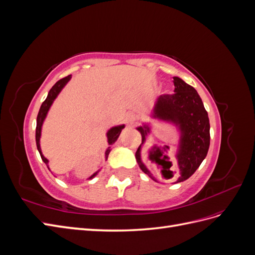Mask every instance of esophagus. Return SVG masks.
<instances>
[{
    "label": "esophagus",
    "instance_id": "1",
    "mask_svg": "<svg viewBox=\"0 0 255 255\" xmlns=\"http://www.w3.org/2000/svg\"><path fill=\"white\" fill-rule=\"evenodd\" d=\"M135 120H136V118H135V115L133 113L127 114V121L128 123H130V125H133V123L135 122Z\"/></svg>",
    "mask_w": 255,
    "mask_h": 255
}]
</instances>
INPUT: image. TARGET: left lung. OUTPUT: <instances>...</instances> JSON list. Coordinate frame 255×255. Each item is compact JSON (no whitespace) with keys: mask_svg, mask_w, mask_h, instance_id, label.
<instances>
[{"mask_svg":"<svg viewBox=\"0 0 255 255\" xmlns=\"http://www.w3.org/2000/svg\"><path fill=\"white\" fill-rule=\"evenodd\" d=\"M173 84L174 94L163 95L157 99L152 117L172 122L180 129V148L176 154L179 176L175 182L179 183L187 180L201 165L210 148L211 136L208 115L197 90L177 76L173 78ZM137 129L141 134L142 144L145 136L150 133V128L144 125ZM141 144L138 146L135 154L137 163L145 174L155 181L141 161ZM171 176L173 174H170Z\"/></svg>","mask_w":255,"mask_h":255,"instance_id":"8db88e82","label":"left lung"}]
</instances>
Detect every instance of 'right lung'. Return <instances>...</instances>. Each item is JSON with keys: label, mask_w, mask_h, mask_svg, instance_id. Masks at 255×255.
<instances>
[{"label": "right lung", "mask_w": 255, "mask_h": 255, "mask_svg": "<svg viewBox=\"0 0 255 255\" xmlns=\"http://www.w3.org/2000/svg\"><path fill=\"white\" fill-rule=\"evenodd\" d=\"M70 79H71V75H68V76H66V78L59 80L55 85H54V86L50 89L47 99H45L44 101H43V103L41 104L39 113H38V116H37L36 144H37L38 151H39V153H40V156H41V158H42V160H43V163H44L45 165H47L48 168H49V166H48L49 160L42 155V152H41V149H40L41 127H42V123H43L45 117H47V114H48V112H49V110H50V107H51L53 101L56 99V97L58 96V94L61 91V89H63V88L65 87V85H66L69 81H70ZM123 128H125V125H123V126H118V127H114V128H112L109 130V132H107V140H109V144H113L116 140L118 139V137H119V135H120V133H121V130H122ZM110 152H111V146H109V149H107L106 152H105V157H106V159H107V157H109ZM49 169H50V168H49ZM96 174H97V172H96L94 175H91V176L89 177V179H92V177H94Z\"/></svg>", "instance_id": "1"}]
</instances>
